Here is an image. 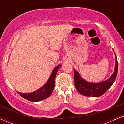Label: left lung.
Wrapping results in <instances>:
<instances>
[{"label":"left lung","mask_w":124,"mask_h":124,"mask_svg":"<svg viewBox=\"0 0 124 124\" xmlns=\"http://www.w3.org/2000/svg\"><path fill=\"white\" fill-rule=\"evenodd\" d=\"M115 56H116V65H115L114 72L111 76L104 82L98 83H90L82 79L78 72L74 70L75 86L79 93L85 96L100 97L106 93L114 83L117 75L118 61L116 53H115Z\"/></svg>","instance_id":"left-lung-1"}]
</instances>
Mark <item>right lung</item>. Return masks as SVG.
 Listing matches in <instances>:
<instances>
[{
  "mask_svg": "<svg viewBox=\"0 0 124 124\" xmlns=\"http://www.w3.org/2000/svg\"><path fill=\"white\" fill-rule=\"evenodd\" d=\"M61 65H58L54 69L51 73L47 82L42 87L32 93H22L17 92L22 97L30 101L36 102L43 100L47 99L51 96V93L53 92L54 86H55V79L57 73L58 69L60 68Z\"/></svg>",
  "mask_w": 124,
  "mask_h": 124,
  "instance_id": "1",
  "label": "right lung"
}]
</instances>
